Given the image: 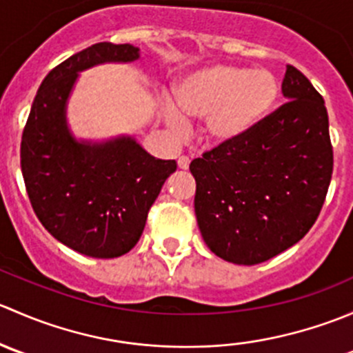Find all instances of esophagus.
Instances as JSON below:
<instances>
[{
  "label": "esophagus",
  "mask_w": 353,
  "mask_h": 353,
  "mask_svg": "<svg viewBox=\"0 0 353 353\" xmlns=\"http://www.w3.org/2000/svg\"><path fill=\"white\" fill-rule=\"evenodd\" d=\"M177 165H179V169L186 170L188 167H190V159H188L186 155H181L179 160H177Z\"/></svg>",
  "instance_id": "1"
}]
</instances>
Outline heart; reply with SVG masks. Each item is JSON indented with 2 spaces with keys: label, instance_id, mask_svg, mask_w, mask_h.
<instances>
[{
  "label": "heart",
  "instance_id": "1",
  "mask_svg": "<svg viewBox=\"0 0 353 353\" xmlns=\"http://www.w3.org/2000/svg\"><path fill=\"white\" fill-rule=\"evenodd\" d=\"M279 97V81L265 68L213 65L188 74L163 116L177 131L186 121L205 119L203 134L212 145H229L251 133Z\"/></svg>",
  "mask_w": 353,
  "mask_h": 353
}]
</instances>
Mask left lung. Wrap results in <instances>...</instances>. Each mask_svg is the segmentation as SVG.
Listing matches in <instances>:
<instances>
[{
	"instance_id": "8db88e82",
	"label": "left lung",
	"mask_w": 353,
	"mask_h": 353,
	"mask_svg": "<svg viewBox=\"0 0 353 353\" xmlns=\"http://www.w3.org/2000/svg\"><path fill=\"white\" fill-rule=\"evenodd\" d=\"M287 102L251 133L191 162L194 213L206 245L236 265L268 261L309 232L333 172L325 101L287 65Z\"/></svg>"
}]
</instances>
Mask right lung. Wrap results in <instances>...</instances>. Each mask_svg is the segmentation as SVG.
<instances>
[{"label": "right lung", "instance_id": "right-lung-1", "mask_svg": "<svg viewBox=\"0 0 353 353\" xmlns=\"http://www.w3.org/2000/svg\"><path fill=\"white\" fill-rule=\"evenodd\" d=\"M140 49L99 42L48 73L22 134L20 163L28 199L49 234L92 258H117L140 241L148 210L176 160H160L131 137L77 140L66 104L78 73L104 63H131Z\"/></svg>", "mask_w": 353, "mask_h": 353}]
</instances>
